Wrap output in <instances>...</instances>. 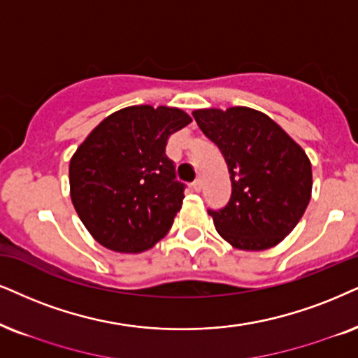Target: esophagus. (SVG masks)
I'll return each mask as SVG.
<instances>
[{"label": "esophagus", "mask_w": 358, "mask_h": 358, "mask_svg": "<svg viewBox=\"0 0 358 358\" xmlns=\"http://www.w3.org/2000/svg\"><path fill=\"white\" fill-rule=\"evenodd\" d=\"M192 187H193V189H194V192H196V193H200V192H201V189H203V183H201V180H194V182H193V185H192Z\"/></svg>", "instance_id": "obj_1"}]
</instances>
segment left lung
<instances>
[{
	"label": "left lung",
	"mask_w": 358,
	"mask_h": 358,
	"mask_svg": "<svg viewBox=\"0 0 358 358\" xmlns=\"http://www.w3.org/2000/svg\"><path fill=\"white\" fill-rule=\"evenodd\" d=\"M193 117L223 153L231 178L228 205L208 210L216 231L244 251L279 244L310 201L312 166L306 152L255 108H200Z\"/></svg>",
	"instance_id": "left-lung-1"
}]
</instances>
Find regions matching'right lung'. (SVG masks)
Listing matches in <instances>:
<instances>
[{"label": "right lung", "mask_w": 358, "mask_h": 358, "mask_svg": "<svg viewBox=\"0 0 358 358\" xmlns=\"http://www.w3.org/2000/svg\"><path fill=\"white\" fill-rule=\"evenodd\" d=\"M192 122L175 107L132 106L103 119L71 158V200L87 231L117 252H142L170 231L185 185L166 140Z\"/></svg>", "instance_id": "right-lung-1"}]
</instances>
